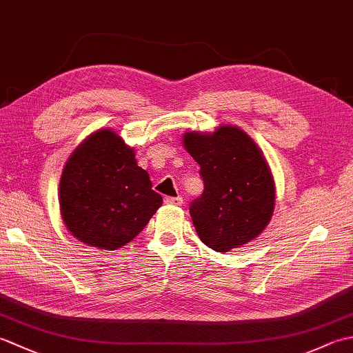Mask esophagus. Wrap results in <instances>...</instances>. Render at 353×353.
I'll list each match as a JSON object with an SVG mask.
<instances>
[{
  "label": "esophagus",
  "instance_id": "1",
  "mask_svg": "<svg viewBox=\"0 0 353 353\" xmlns=\"http://www.w3.org/2000/svg\"><path fill=\"white\" fill-rule=\"evenodd\" d=\"M163 201L167 205H174V206H181L183 203V199L182 197H165Z\"/></svg>",
  "mask_w": 353,
  "mask_h": 353
}]
</instances>
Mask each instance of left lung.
Here are the masks:
<instances>
[{
	"label": "left lung",
	"mask_w": 353,
	"mask_h": 353,
	"mask_svg": "<svg viewBox=\"0 0 353 353\" xmlns=\"http://www.w3.org/2000/svg\"><path fill=\"white\" fill-rule=\"evenodd\" d=\"M183 145L200 165L205 183L190 205L201 241L229 252L256 238L274 209V181L258 145L232 125L212 134L186 133Z\"/></svg>",
	"instance_id": "obj_1"
}]
</instances>
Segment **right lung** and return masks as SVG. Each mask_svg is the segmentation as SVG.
I'll list each match as a JSON object with an SVG mask.
<instances>
[{
    "instance_id": "right-lung-1",
    "label": "right lung",
    "mask_w": 353,
    "mask_h": 353,
    "mask_svg": "<svg viewBox=\"0 0 353 353\" xmlns=\"http://www.w3.org/2000/svg\"><path fill=\"white\" fill-rule=\"evenodd\" d=\"M59 196L71 234L104 250L130 243L162 205L133 150L109 129L92 133L71 154Z\"/></svg>"
}]
</instances>
